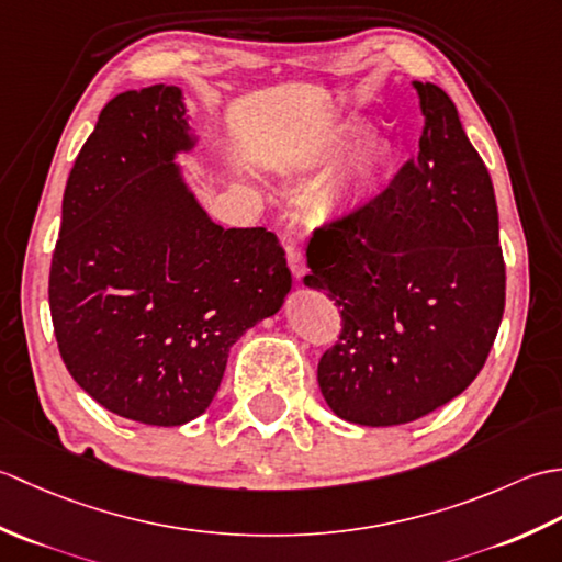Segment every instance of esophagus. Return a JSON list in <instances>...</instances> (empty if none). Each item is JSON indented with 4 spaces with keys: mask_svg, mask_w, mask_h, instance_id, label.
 Wrapping results in <instances>:
<instances>
[{
    "mask_svg": "<svg viewBox=\"0 0 562 562\" xmlns=\"http://www.w3.org/2000/svg\"><path fill=\"white\" fill-rule=\"evenodd\" d=\"M288 266H290L294 278L302 280L304 274H306V256H304V250L290 248V250H288Z\"/></svg>",
    "mask_w": 562,
    "mask_h": 562,
    "instance_id": "obj_1",
    "label": "esophagus"
}]
</instances>
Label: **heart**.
Wrapping results in <instances>:
<instances>
[{"instance_id": "obj_1", "label": "heart", "mask_w": 562, "mask_h": 562, "mask_svg": "<svg viewBox=\"0 0 562 562\" xmlns=\"http://www.w3.org/2000/svg\"><path fill=\"white\" fill-rule=\"evenodd\" d=\"M374 164H376V154L369 151V154H364V157H360V161L355 164V169H360V171H369V169H372Z\"/></svg>"}]
</instances>
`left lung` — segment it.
I'll list each match as a JSON object with an SVG mask.
<instances>
[{
    "label": "left lung",
    "instance_id": "obj_1",
    "mask_svg": "<svg viewBox=\"0 0 562 562\" xmlns=\"http://www.w3.org/2000/svg\"><path fill=\"white\" fill-rule=\"evenodd\" d=\"M420 151L364 205L306 246V288L340 306L318 362L330 411L355 425L413 423L479 376L505 312V260L491 173L459 111L429 81Z\"/></svg>",
    "mask_w": 562,
    "mask_h": 562
}]
</instances>
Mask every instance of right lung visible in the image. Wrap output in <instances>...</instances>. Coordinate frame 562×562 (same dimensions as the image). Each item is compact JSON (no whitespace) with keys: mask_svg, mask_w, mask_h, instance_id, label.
Segmentation results:
<instances>
[{"mask_svg":"<svg viewBox=\"0 0 562 562\" xmlns=\"http://www.w3.org/2000/svg\"><path fill=\"white\" fill-rule=\"evenodd\" d=\"M193 145L178 87L105 103L67 178L47 288L71 379L159 427L207 411L232 345L292 288L278 236L222 229L198 205L173 164Z\"/></svg>","mask_w":562,"mask_h":562,"instance_id":"right-lung-1","label":"right lung"}]
</instances>
